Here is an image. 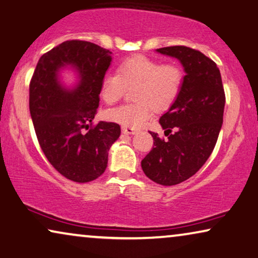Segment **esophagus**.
Here are the masks:
<instances>
[{"label": "esophagus", "mask_w": 258, "mask_h": 258, "mask_svg": "<svg viewBox=\"0 0 258 258\" xmlns=\"http://www.w3.org/2000/svg\"><path fill=\"white\" fill-rule=\"evenodd\" d=\"M121 132L124 134H128V136H133V134H137V130H134L132 127H122Z\"/></svg>", "instance_id": "obj_1"}]
</instances>
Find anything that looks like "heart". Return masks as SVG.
Returning <instances> with one entry per match:
<instances>
[{
    "label": "heart",
    "mask_w": 258,
    "mask_h": 258,
    "mask_svg": "<svg viewBox=\"0 0 258 258\" xmlns=\"http://www.w3.org/2000/svg\"><path fill=\"white\" fill-rule=\"evenodd\" d=\"M183 72L172 63H162L145 55L128 57L119 64L117 74L102 81L99 96L106 104H113L124 95L126 87L137 84L133 91L136 103L107 110L105 117L125 127L138 128L153 116V105L166 109L180 91Z\"/></svg>",
    "instance_id": "1"
}]
</instances>
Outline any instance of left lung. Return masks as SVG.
I'll return each mask as SVG.
<instances>
[{
	"mask_svg": "<svg viewBox=\"0 0 258 258\" xmlns=\"http://www.w3.org/2000/svg\"><path fill=\"white\" fill-rule=\"evenodd\" d=\"M156 52L178 59L185 72L177 98L160 118L168 138L161 139L151 132L154 146L141 161L148 178L170 186L194 176L212 154L222 126L226 98L217 63L202 52L186 46H170Z\"/></svg>",
	"mask_w": 258,
	"mask_h": 258,
	"instance_id": "8db88e82",
	"label": "left lung"
}]
</instances>
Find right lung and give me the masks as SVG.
<instances>
[{
    "mask_svg": "<svg viewBox=\"0 0 258 258\" xmlns=\"http://www.w3.org/2000/svg\"><path fill=\"white\" fill-rule=\"evenodd\" d=\"M111 61L109 49L89 41L67 40L41 55L31 79L29 105L37 139L48 162L73 182L99 177L107 167L110 147L120 136L116 122L92 126ZM63 68L78 74L74 88L59 81Z\"/></svg>",
    "mask_w": 258,
    "mask_h": 258,
    "instance_id": "right-lung-1",
    "label": "right lung"
}]
</instances>
